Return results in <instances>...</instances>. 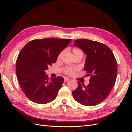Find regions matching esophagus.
<instances>
[{
	"label": "esophagus",
	"instance_id": "obj_1",
	"mask_svg": "<svg viewBox=\"0 0 132 132\" xmlns=\"http://www.w3.org/2000/svg\"><path fill=\"white\" fill-rule=\"evenodd\" d=\"M69 80V78H64V82H67Z\"/></svg>",
	"mask_w": 132,
	"mask_h": 132
}]
</instances>
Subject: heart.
<instances>
[{
    "label": "heart",
    "instance_id": "heart-1",
    "mask_svg": "<svg viewBox=\"0 0 132 132\" xmlns=\"http://www.w3.org/2000/svg\"><path fill=\"white\" fill-rule=\"evenodd\" d=\"M73 53L74 55V57L76 56V55H82V51L79 48H74L73 50ZM63 54V52H62L59 54L58 58V59L61 58V57L62 56ZM77 70V68L75 67H68L65 68L64 69V73L66 74L67 75H72L74 73L75 71Z\"/></svg>",
    "mask_w": 132,
    "mask_h": 132
}]
</instances>
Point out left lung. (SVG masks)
<instances>
[{"label":"left lung","mask_w":132,"mask_h":132,"mask_svg":"<svg viewBox=\"0 0 132 132\" xmlns=\"http://www.w3.org/2000/svg\"><path fill=\"white\" fill-rule=\"evenodd\" d=\"M74 43L87 55L84 69L87 76H90V79L86 86L78 82V87L72 92L73 98L82 105H97L105 100L115 84L116 59L105 44L86 39H76Z\"/></svg>","instance_id":"8db88e82"}]
</instances>
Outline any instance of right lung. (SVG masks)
Returning a JSON list of instances; mask_svg holds the SVG:
<instances>
[{
  "mask_svg": "<svg viewBox=\"0 0 132 132\" xmlns=\"http://www.w3.org/2000/svg\"><path fill=\"white\" fill-rule=\"evenodd\" d=\"M71 41L53 38L34 39L23 47L16 60V76L21 89L31 101L45 104L56 98L64 78L49 79L45 71L56 62Z\"/></svg>",
  "mask_w": 132,
  "mask_h": 132,
  "instance_id": "right-lung-1",
  "label": "right lung"
}]
</instances>
